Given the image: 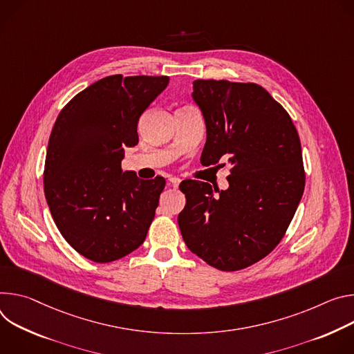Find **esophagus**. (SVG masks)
Listing matches in <instances>:
<instances>
[{"label":"esophagus","mask_w":354,"mask_h":354,"mask_svg":"<svg viewBox=\"0 0 354 354\" xmlns=\"http://www.w3.org/2000/svg\"><path fill=\"white\" fill-rule=\"evenodd\" d=\"M180 183H181V180H180V178H177V177H171V178H169V187L177 188V187L180 185Z\"/></svg>","instance_id":"obj_1"}]
</instances>
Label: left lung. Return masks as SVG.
<instances>
[{"instance_id":"8db88e82","label":"left lung","mask_w":354,"mask_h":354,"mask_svg":"<svg viewBox=\"0 0 354 354\" xmlns=\"http://www.w3.org/2000/svg\"><path fill=\"white\" fill-rule=\"evenodd\" d=\"M207 142L203 166L227 157V189L187 180L178 226L187 248L222 271L266 257L286 234L305 187L298 132L288 112L261 86L195 80Z\"/></svg>"}]
</instances>
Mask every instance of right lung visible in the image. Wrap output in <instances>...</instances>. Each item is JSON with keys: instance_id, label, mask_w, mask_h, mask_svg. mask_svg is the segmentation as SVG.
Wrapping results in <instances>:
<instances>
[{"instance_id": "obj_1", "label": "right lung", "mask_w": 354, "mask_h": 354, "mask_svg": "<svg viewBox=\"0 0 354 354\" xmlns=\"http://www.w3.org/2000/svg\"><path fill=\"white\" fill-rule=\"evenodd\" d=\"M169 84L160 75H108L71 98L52 129L45 197L67 243L95 263L136 250L146 239L166 180L122 173L138 121Z\"/></svg>"}]
</instances>
